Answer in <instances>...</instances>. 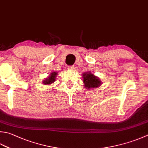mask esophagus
Returning <instances> with one entry per match:
<instances>
[{"mask_svg": "<svg viewBox=\"0 0 148 148\" xmlns=\"http://www.w3.org/2000/svg\"><path fill=\"white\" fill-rule=\"evenodd\" d=\"M67 69H69V70L72 71V70H74V66L73 65H69V66H67Z\"/></svg>", "mask_w": 148, "mask_h": 148, "instance_id": "34e87169", "label": "esophagus"}]
</instances>
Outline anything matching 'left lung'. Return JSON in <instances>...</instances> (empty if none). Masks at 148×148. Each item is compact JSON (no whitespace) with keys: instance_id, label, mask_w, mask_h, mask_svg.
I'll list each match as a JSON object with an SVG mask.
<instances>
[{"instance_id":"left-lung-1","label":"left lung","mask_w":148,"mask_h":148,"mask_svg":"<svg viewBox=\"0 0 148 148\" xmlns=\"http://www.w3.org/2000/svg\"><path fill=\"white\" fill-rule=\"evenodd\" d=\"M83 83L85 84L86 88H97L101 85V81L96 76L90 72H86V74H83Z\"/></svg>"}]
</instances>
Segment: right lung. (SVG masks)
<instances>
[{"label": "right lung", "instance_id": "obj_1", "mask_svg": "<svg viewBox=\"0 0 148 148\" xmlns=\"http://www.w3.org/2000/svg\"><path fill=\"white\" fill-rule=\"evenodd\" d=\"M56 74L57 73H56V72H53L47 79L43 81V83L45 84V85H49V84L55 82V77L56 76Z\"/></svg>", "mask_w": 148, "mask_h": 148}]
</instances>
